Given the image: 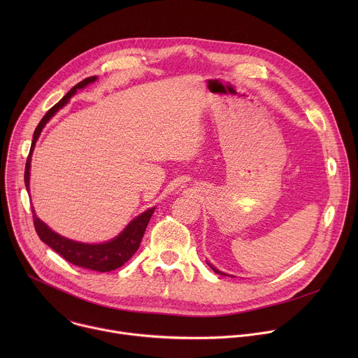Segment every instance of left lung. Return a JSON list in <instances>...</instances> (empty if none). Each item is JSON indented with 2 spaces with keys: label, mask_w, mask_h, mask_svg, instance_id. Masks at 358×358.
Here are the masks:
<instances>
[{
  "label": "left lung",
  "mask_w": 358,
  "mask_h": 358,
  "mask_svg": "<svg viewBox=\"0 0 358 358\" xmlns=\"http://www.w3.org/2000/svg\"><path fill=\"white\" fill-rule=\"evenodd\" d=\"M208 265H210V264H208ZM210 266H211V268H213V271H214V272H215V273H221V275H225V273H224V272H220V271H218V269H215V268H214V266H213V265H210Z\"/></svg>",
  "instance_id": "1"
}]
</instances>
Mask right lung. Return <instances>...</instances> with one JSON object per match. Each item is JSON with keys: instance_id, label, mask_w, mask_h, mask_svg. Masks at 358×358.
<instances>
[{"instance_id": "obj_1", "label": "right lung", "mask_w": 358, "mask_h": 358, "mask_svg": "<svg viewBox=\"0 0 358 358\" xmlns=\"http://www.w3.org/2000/svg\"><path fill=\"white\" fill-rule=\"evenodd\" d=\"M96 79H97V76H90V78L83 79L78 85H75L54 108H50L46 112V115L38 123V126L34 131L32 144H31V150H29V156L27 159L25 174H24L25 187H27L28 194H29L31 156H32L35 143H36L42 129L50 120V117H54V115L68 103V100L76 93L78 89L87 86L89 83L94 82ZM155 210L156 208H150V210L144 211L143 214L136 217L133 221H130V224L116 238H113L109 242H103V243H82V242H76V241L64 238L59 234L54 232L46 224H43L36 217L34 210H32V217H34V227H35V231H36L39 239L42 242H45L49 248H52L57 253H59L65 261L71 262L72 265H76V266H80L85 269H90V271H96V272H110V271H115V269L123 266L136 253V250L138 249L140 242L143 239L147 224H148L152 213H155Z\"/></svg>"}]
</instances>
